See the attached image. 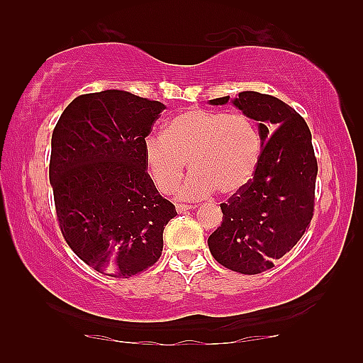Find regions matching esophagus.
Listing matches in <instances>:
<instances>
[{
    "label": "esophagus",
    "mask_w": 363,
    "mask_h": 363,
    "mask_svg": "<svg viewBox=\"0 0 363 363\" xmlns=\"http://www.w3.org/2000/svg\"><path fill=\"white\" fill-rule=\"evenodd\" d=\"M190 209H195V206H190V204H176V211L177 213H184Z\"/></svg>",
    "instance_id": "1"
}]
</instances>
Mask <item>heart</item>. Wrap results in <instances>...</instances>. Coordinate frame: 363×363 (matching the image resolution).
Returning <instances> with one entry per match:
<instances>
[{
  "label": "heart",
  "mask_w": 363,
  "mask_h": 363,
  "mask_svg": "<svg viewBox=\"0 0 363 363\" xmlns=\"http://www.w3.org/2000/svg\"><path fill=\"white\" fill-rule=\"evenodd\" d=\"M259 154L256 123L221 111H186L168 123L165 134L145 140L146 168L162 194L179 186L189 162L194 172L177 191L184 199H203L215 190L235 194L252 177Z\"/></svg>",
  "instance_id": "1"
}]
</instances>
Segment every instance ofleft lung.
Here are the masks:
<instances>
[{"label": "left lung", "instance_id": "1", "mask_svg": "<svg viewBox=\"0 0 363 363\" xmlns=\"http://www.w3.org/2000/svg\"><path fill=\"white\" fill-rule=\"evenodd\" d=\"M228 101L223 96L211 104ZM233 104L259 123L262 151L252 179L220 204L223 223L207 245L223 267L259 274L273 268L309 228L318 165L311 129L293 107L259 91H240Z\"/></svg>", "mask_w": 363, "mask_h": 363}]
</instances>
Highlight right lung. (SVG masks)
I'll use <instances>...</instances> for the list:
<instances>
[{
	"mask_svg": "<svg viewBox=\"0 0 363 363\" xmlns=\"http://www.w3.org/2000/svg\"><path fill=\"white\" fill-rule=\"evenodd\" d=\"M165 106L125 90L74 98L51 137L50 182L59 228L82 262L112 277L159 260L176 217L146 172L145 137Z\"/></svg>",
	"mask_w": 363,
	"mask_h": 363,
	"instance_id": "add662e5",
	"label": "right lung"
}]
</instances>
